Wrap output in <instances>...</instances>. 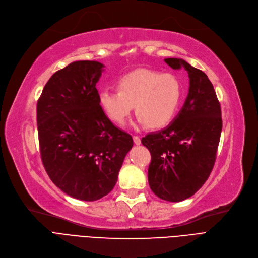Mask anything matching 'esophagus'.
Masks as SVG:
<instances>
[{
	"label": "esophagus",
	"mask_w": 258,
	"mask_h": 258,
	"mask_svg": "<svg viewBox=\"0 0 258 258\" xmlns=\"http://www.w3.org/2000/svg\"><path fill=\"white\" fill-rule=\"evenodd\" d=\"M133 139H134V142H135L136 145H139V144L141 143V139H140V137H138V136H134Z\"/></svg>",
	"instance_id": "34e87169"
}]
</instances>
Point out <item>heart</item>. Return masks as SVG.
Returning a JSON list of instances; mask_svg holds the SVG:
<instances>
[{
  "label": "heart",
  "instance_id": "1",
  "mask_svg": "<svg viewBox=\"0 0 258 258\" xmlns=\"http://www.w3.org/2000/svg\"><path fill=\"white\" fill-rule=\"evenodd\" d=\"M117 86L103 89L98 100L106 116L119 125L136 105L140 125L163 127L176 115L182 98V84L171 73L139 69L120 77Z\"/></svg>",
  "mask_w": 258,
  "mask_h": 258
}]
</instances>
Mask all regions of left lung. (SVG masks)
Here are the masks:
<instances>
[{
  "mask_svg": "<svg viewBox=\"0 0 258 258\" xmlns=\"http://www.w3.org/2000/svg\"><path fill=\"white\" fill-rule=\"evenodd\" d=\"M189 79L188 94L177 117L165 128L141 139L151 153L149 184L159 198L178 203L204 185L214 166L222 128L221 109L208 76L182 59L167 58Z\"/></svg>",
  "mask_w": 258,
  "mask_h": 258,
  "instance_id": "8db88e82",
  "label": "left lung"
}]
</instances>
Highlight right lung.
<instances>
[{
    "label": "right lung",
    "mask_w": 258,
    "mask_h": 258,
    "mask_svg": "<svg viewBox=\"0 0 258 258\" xmlns=\"http://www.w3.org/2000/svg\"><path fill=\"white\" fill-rule=\"evenodd\" d=\"M103 67L97 61L71 63L50 77L37 104L45 171L61 191L84 201L98 200L114 188L134 144L99 104L96 83Z\"/></svg>",
    "instance_id": "obj_1"
}]
</instances>
